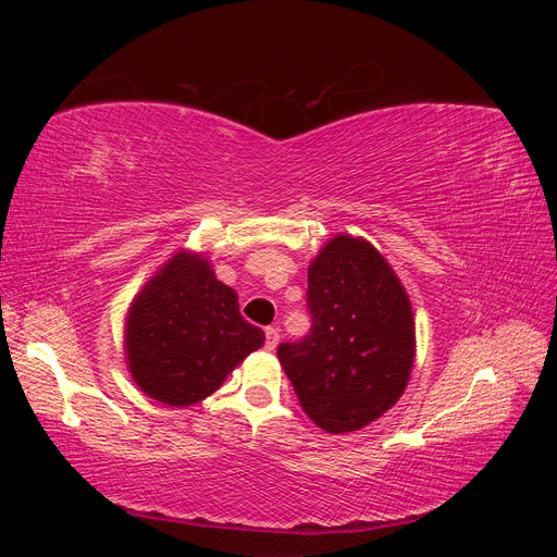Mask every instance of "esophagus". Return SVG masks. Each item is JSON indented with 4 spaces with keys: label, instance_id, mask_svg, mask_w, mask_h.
Here are the masks:
<instances>
[{
    "label": "esophagus",
    "instance_id": "1",
    "mask_svg": "<svg viewBox=\"0 0 557 557\" xmlns=\"http://www.w3.org/2000/svg\"><path fill=\"white\" fill-rule=\"evenodd\" d=\"M278 339H281L278 330L276 327H267V332H264V346H267V350H274L278 346Z\"/></svg>",
    "mask_w": 557,
    "mask_h": 557
}]
</instances>
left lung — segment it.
<instances>
[{
	"label": "left lung",
	"instance_id": "1",
	"mask_svg": "<svg viewBox=\"0 0 557 557\" xmlns=\"http://www.w3.org/2000/svg\"><path fill=\"white\" fill-rule=\"evenodd\" d=\"M307 301L311 332L281 344L278 362L318 428L362 430L407 391L416 360L411 299L372 244L342 232L311 260Z\"/></svg>",
	"mask_w": 557,
	"mask_h": 557
}]
</instances>
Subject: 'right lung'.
<instances>
[{"label":"right lung","mask_w":557,"mask_h":557,"mask_svg":"<svg viewBox=\"0 0 557 557\" xmlns=\"http://www.w3.org/2000/svg\"><path fill=\"white\" fill-rule=\"evenodd\" d=\"M264 332L246 323L239 297L215 278L205 252L166 260L125 315V362L139 391L166 407H193L223 385Z\"/></svg>","instance_id":"add662e5"}]
</instances>
